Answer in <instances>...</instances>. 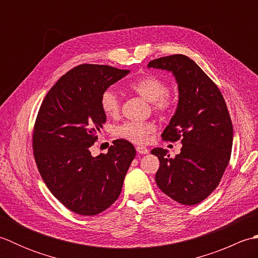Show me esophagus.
<instances>
[{
    "label": "esophagus",
    "instance_id": "obj_1",
    "mask_svg": "<svg viewBox=\"0 0 258 258\" xmlns=\"http://www.w3.org/2000/svg\"><path fill=\"white\" fill-rule=\"evenodd\" d=\"M136 151H138L139 154H147V153H149V150H147L145 146H142V145L136 146Z\"/></svg>",
    "mask_w": 258,
    "mask_h": 258
}]
</instances>
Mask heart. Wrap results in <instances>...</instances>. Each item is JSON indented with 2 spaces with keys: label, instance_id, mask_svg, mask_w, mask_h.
Wrapping results in <instances>:
<instances>
[{
  "label": "heart",
  "instance_id": "heart-1",
  "mask_svg": "<svg viewBox=\"0 0 258 258\" xmlns=\"http://www.w3.org/2000/svg\"><path fill=\"white\" fill-rule=\"evenodd\" d=\"M127 87L147 102H152L153 109L160 114L169 113L175 105V98L172 93L167 91L166 82L154 74L149 73L135 78L130 82ZM100 105L107 117H115L119 113V98L112 89H107L102 93ZM155 128V125L151 122L126 120L115 126L113 134L131 143L143 144L149 140L150 134L154 132Z\"/></svg>",
  "mask_w": 258,
  "mask_h": 258
}]
</instances>
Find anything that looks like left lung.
<instances>
[{"label": "left lung", "mask_w": 258, "mask_h": 258, "mask_svg": "<svg viewBox=\"0 0 258 258\" xmlns=\"http://www.w3.org/2000/svg\"><path fill=\"white\" fill-rule=\"evenodd\" d=\"M147 67L171 71L179 91L177 109L162 138L180 140L183 146L174 158L161 147L152 150L160 160L156 184L180 204H199L220 184L231 158L233 124L225 100L204 71L183 54L153 59Z\"/></svg>", "instance_id": "left-lung-1"}]
</instances>
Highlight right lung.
<instances>
[{
    "instance_id": "right-lung-1",
    "label": "right lung",
    "mask_w": 258,
    "mask_h": 258,
    "mask_svg": "<svg viewBox=\"0 0 258 258\" xmlns=\"http://www.w3.org/2000/svg\"><path fill=\"white\" fill-rule=\"evenodd\" d=\"M130 73L108 65L81 64L59 79L43 100L33 127L36 166L51 193L79 215H97L118 199L134 146L116 140L106 154L90 147L106 122L102 93Z\"/></svg>"
}]
</instances>
